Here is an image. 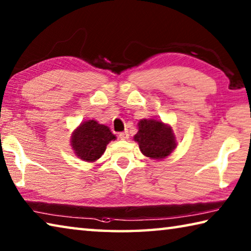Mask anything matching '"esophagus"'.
<instances>
[{
  "instance_id": "obj_1",
  "label": "esophagus",
  "mask_w": 251,
  "mask_h": 251,
  "mask_svg": "<svg viewBox=\"0 0 251 251\" xmlns=\"http://www.w3.org/2000/svg\"><path fill=\"white\" fill-rule=\"evenodd\" d=\"M118 137L123 139V141H126V139H128L129 135H128V133H127V131H122V133L118 134Z\"/></svg>"
}]
</instances>
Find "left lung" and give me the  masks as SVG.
<instances>
[{"instance_id":"1","label":"left lung","mask_w":251,"mask_h":251,"mask_svg":"<svg viewBox=\"0 0 251 251\" xmlns=\"http://www.w3.org/2000/svg\"><path fill=\"white\" fill-rule=\"evenodd\" d=\"M134 141L144 156L155 160L166 158L177 147V138L172 126L154 118H144L138 122V131Z\"/></svg>"}]
</instances>
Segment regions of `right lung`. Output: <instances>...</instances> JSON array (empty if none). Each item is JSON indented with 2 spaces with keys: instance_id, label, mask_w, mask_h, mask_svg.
Returning a JSON list of instances; mask_svg holds the SVG:
<instances>
[{
  "instance_id": "1",
  "label": "right lung",
  "mask_w": 251,
  "mask_h": 251,
  "mask_svg": "<svg viewBox=\"0 0 251 251\" xmlns=\"http://www.w3.org/2000/svg\"><path fill=\"white\" fill-rule=\"evenodd\" d=\"M116 136L109 127L100 124L94 120L82 122L73 130L71 136V146L79 159L94 163L100 159L110 141H115Z\"/></svg>"
}]
</instances>
